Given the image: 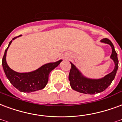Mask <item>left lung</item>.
Returning <instances> with one entry per match:
<instances>
[{
    "label": "left lung",
    "instance_id": "1",
    "mask_svg": "<svg viewBox=\"0 0 122 122\" xmlns=\"http://www.w3.org/2000/svg\"><path fill=\"white\" fill-rule=\"evenodd\" d=\"M102 43L109 44L112 48V54L111 58L114 61L115 67L112 72L106 75L104 77L99 79H91L84 77L81 73L77 70L76 67L71 63V68L68 79L72 89L79 92L89 94H95L102 92L111 84L114 79L116 72L118 68V59L117 53L114 50V46L111 41L107 38H104L101 41Z\"/></svg>",
    "mask_w": 122,
    "mask_h": 122
}]
</instances>
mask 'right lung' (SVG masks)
I'll list each match as a JSON object with an SVG mask.
<instances>
[{"label": "right lung", "instance_id": "obj_1", "mask_svg": "<svg viewBox=\"0 0 122 122\" xmlns=\"http://www.w3.org/2000/svg\"><path fill=\"white\" fill-rule=\"evenodd\" d=\"M17 37H14L12 40H14ZM12 40L10 42L8 48L5 50L2 62L4 71L7 78L16 89L22 92H31L44 89L48 81L50 72L57 67L62 60H59L55 63L45 64L33 72L28 73L17 72L8 66L6 60V52Z\"/></svg>", "mask_w": 122, "mask_h": 122}]
</instances>
